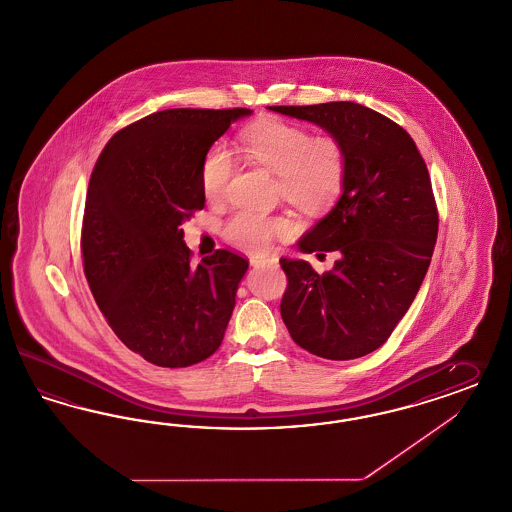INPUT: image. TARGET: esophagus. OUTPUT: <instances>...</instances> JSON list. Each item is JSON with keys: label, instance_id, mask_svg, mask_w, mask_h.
Masks as SVG:
<instances>
[{"label": "esophagus", "instance_id": "34e87169", "mask_svg": "<svg viewBox=\"0 0 512 512\" xmlns=\"http://www.w3.org/2000/svg\"><path fill=\"white\" fill-rule=\"evenodd\" d=\"M271 260L269 258H250V265L252 267H260V265L269 264Z\"/></svg>", "mask_w": 512, "mask_h": 512}]
</instances>
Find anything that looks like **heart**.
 <instances>
[{
    "mask_svg": "<svg viewBox=\"0 0 512 512\" xmlns=\"http://www.w3.org/2000/svg\"><path fill=\"white\" fill-rule=\"evenodd\" d=\"M243 144L256 163L279 174V190L294 207L321 212L338 199L347 172V155L338 138L309 136L300 125L264 119L248 127ZM231 172V152L224 144H214L201 165V186L207 199L220 201L226 195ZM294 229L290 216L241 210L224 224L222 233L233 247L265 252L277 239L290 237Z\"/></svg>",
    "mask_w": 512,
    "mask_h": 512,
    "instance_id": "heart-1",
    "label": "heart"
}]
</instances>
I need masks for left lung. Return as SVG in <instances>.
<instances>
[{
  "instance_id": "left-lung-1",
  "label": "left lung",
  "mask_w": 512,
  "mask_h": 512,
  "mask_svg": "<svg viewBox=\"0 0 512 512\" xmlns=\"http://www.w3.org/2000/svg\"><path fill=\"white\" fill-rule=\"evenodd\" d=\"M269 110L319 125L347 155L340 201L298 243L340 260L319 275L305 260L281 258V317L305 351L359 359L391 336L431 264L438 210L427 165L400 125L355 102Z\"/></svg>"
}]
</instances>
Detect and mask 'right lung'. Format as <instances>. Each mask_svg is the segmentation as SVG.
Listing matches in <instances>:
<instances>
[{
	"label": "right lung",
	"mask_w": 512,
	"mask_h": 512,
	"mask_svg": "<svg viewBox=\"0 0 512 512\" xmlns=\"http://www.w3.org/2000/svg\"><path fill=\"white\" fill-rule=\"evenodd\" d=\"M247 108H174L115 133L91 174L83 269L115 336L140 357L184 368L224 340L248 260L216 250L190 264L182 222L205 207L201 165Z\"/></svg>",
	"instance_id": "1"
}]
</instances>
